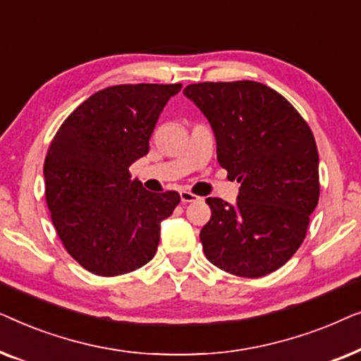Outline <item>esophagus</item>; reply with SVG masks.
<instances>
[{"label": "esophagus", "mask_w": 361, "mask_h": 361, "mask_svg": "<svg viewBox=\"0 0 361 361\" xmlns=\"http://www.w3.org/2000/svg\"><path fill=\"white\" fill-rule=\"evenodd\" d=\"M180 200H182V204H190V202H199L200 197L192 194V192H189V190H182L180 192Z\"/></svg>", "instance_id": "esophagus-1"}]
</instances>
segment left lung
Masks as SVG:
<instances>
[{
    "mask_svg": "<svg viewBox=\"0 0 361 361\" xmlns=\"http://www.w3.org/2000/svg\"><path fill=\"white\" fill-rule=\"evenodd\" d=\"M184 95L209 120L216 159L240 182L233 205L209 197L207 259L243 278L279 269L299 250L319 202V152L299 111L259 82H204Z\"/></svg>",
    "mask_w": 361,
    "mask_h": 361,
    "instance_id": "8db88e82",
    "label": "left lung"
}]
</instances>
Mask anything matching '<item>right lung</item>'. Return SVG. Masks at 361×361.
Returning <instances> with one entry per match:
<instances>
[{
  "label": "right lung",
  "mask_w": 361,
  "mask_h": 361,
  "mask_svg": "<svg viewBox=\"0 0 361 361\" xmlns=\"http://www.w3.org/2000/svg\"><path fill=\"white\" fill-rule=\"evenodd\" d=\"M180 88H103L68 115L49 146L44 180L52 224L67 253L93 274H126L154 258L161 221L180 195L151 194L128 169L147 154L161 111Z\"/></svg>",
  "instance_id": "add662e5"
}]
</instances>
